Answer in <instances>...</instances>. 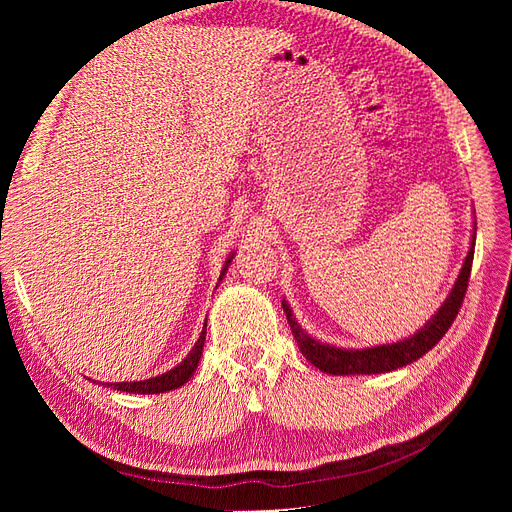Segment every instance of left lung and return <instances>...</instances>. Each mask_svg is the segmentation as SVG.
I'll return each instance as SVG.
<instances>
[{
    "label": "left lung",
    "mask_w": 512,
    "mask_h": 512,
    "mask_svg": "<svg viewBox=\"0 0 512 512\" xmlns=\"http://www.w3.org/2000/svg\"><path fill=\"white\" fill-rule=\"evenodd\" d=\"M474 243H476V230L472 235V245L466 256V262H463L457 282L453 290L448 292L446 301L440 305L438 312L431 316V320H427V324L421 331H416L408 339H401V342L371 346L363 350H350V348L346 350V348L322 344L301 329V324L292 318L290 305L282 301V307L286 312L292 335L297 339L299 350L314 367H318L320 371H327V374H333V376L384 374V371L406 367L416 359H421V356L436 346L444 337V333L451 329L453 320L459 314L463 297H466V290H468V280H470L472 260H474Z\"/></svg>",
    "instance_id": "left-lung-1"
}]
</instances>
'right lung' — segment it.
<instances>
[{
	"instance_id": "right-lung-1",
	"label": "right lung",
	"mask_w": 512,
	"mask_h": 512,
	"mask_svg": "<svg viewBox=\"0 0 512 512\" xmlns=\"http://www.w3.org/2000/svg\"><path fill=\"white\" fill-rule=\"evenodd\" d=\"M230 260H232V254H230L228 260H226V265H224V269H222L220 280L226 275V271H228V267H230ZM205 335H207V320H205L203 333H200L198 342L194 344V348L190 350V354L185 356V359H183L177 367L166 371V374L156 376V378H149V380H138V382H115V384H108V386H111V389H115V391L138 393V395H158V393H166V391L179 389V386H183L185 382H188V380L194 376V371H196L198 361H200V354H203Z\"/></svg>"
}]
</instances>
